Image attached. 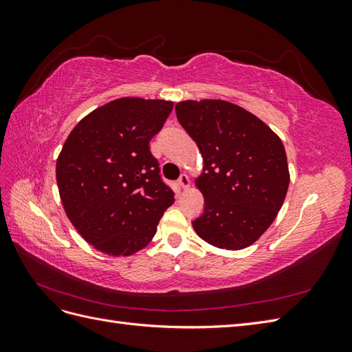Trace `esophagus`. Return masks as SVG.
Returning a JSON list of instances; mask_svg holds the SVG:
<instances>
[{
	"label": "esophagus",
	"mask_w": 352,
	"mask_h": 352,
	"mask_svg": "<svg viewBox=\"0 0 352 352\" xmlns=\"http://www.w3.org/2000/svg\"><path fill=\"white\" fill-rule=\"evenodd\" d=\"M177 184H179V186L182 188V189H188V188H189V185H190V182H189V177H188L186 175H182V176L179 177Z\"/></svg>",
	"instance_id": "1"
}]
</instances>
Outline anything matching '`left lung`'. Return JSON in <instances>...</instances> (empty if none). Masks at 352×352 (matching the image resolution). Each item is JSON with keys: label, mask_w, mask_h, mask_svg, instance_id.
Segmentation results:
<instances>
[{"label": "left lung", "mask_w": 352, "mask_h": 352, "mask_svg": "<svg viewBox=\"0 0 352 352\" xmlns=\"http://www.w3.org/2000/svg\"><path fill=\"white\" fill-rule=\"evenodd\" d=\"M176 116L202 155L195 186L206 208L194 230L220 250L250 247L274 221L289 186L282 140L257 116L225 100L180 101Z\"/></svg>", "instance_id": "obj_1"}]
</instances>
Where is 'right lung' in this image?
<instances>
[{"instance_id":"right-lung-1","label":"right lung","mask_w":352,"mask_h":352,"mask_svg":"<svg viewBox=\"0 0 352 352\" xmlns=\"http://www.w3.org/2000/svg\"><path fill=\"white\" fill-rule=\"evenodd\" d=\"M173 101L117 98L73 127L57 158L58 192L80 236L113 257L151 242L173 190L160 177L150 141Z\"/></svg>"}]
</instances>
